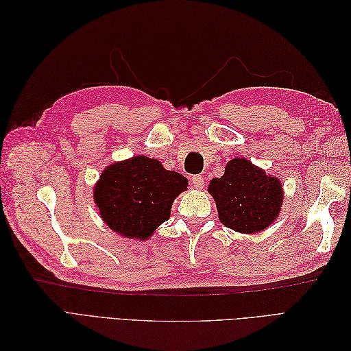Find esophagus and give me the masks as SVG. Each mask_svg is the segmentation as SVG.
I'll use <instances>...</instances> for the list:
<instances>
[{"instance_id":"34e87169","label":"esophagus","mask_w":351,"mask_h":351,"mask_svg":"<svg viewBox=\"0 0 351 351\" xmlns=\"http://www.w3.org/2000/svg\"><path fill=\"white\" fill-rule=\"evenodd\" d=\"M190 183H192V186L195 189L200 190V189H204V186H205V180L202 176H193L192 178H190Z\"/></svg>"}]
</instances>
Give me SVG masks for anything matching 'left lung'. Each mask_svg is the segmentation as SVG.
Wrapping results in <instances>:
<instances>
[{
    "label": "left lung",
    "mask_w": 351,
    "mask_h": 351,
    "mask_svg": "<svg viewBox=\"0 0 351 351\" xmlns=\"http://www.w3.org/2000/svg\"><path fill=\"white\" fill-rule=\"evenodd\" d=\"M208 192L219 221L241 234H256L274 224L284 202L281 180L247 158L230 159L222 177L210 180Z\"/></svg>",
    "instance_id": "left-lung-1"
}]
</instances>
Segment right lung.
<instances>
[{
	"label": "right lung",
	"instance_id": "obj_1",
	"mask_svg": "<svg viewBox=\"0 0 351 351\" xmlns=\"http://www.w3.org/2000/svg\"><path fill=\"white\" fill-rule=\"evenodd\" d=\"M187 184L184 176L168 171L158 159L137 155L104 168L93 186V200L115 234L145 241L171 215L176 197Z\"/></svg>",
	"mask_w": 351,
	"mask_h": 351
}]
</instances>
